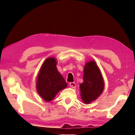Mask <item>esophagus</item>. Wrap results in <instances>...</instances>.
<instances>
[{
	"mask_svg": "<svg viewBox=\"0 0 135 135\" xmlns=\"http://www.w3.org/2000/svg\"><path fill=\"white\" fill-rule=\"evenodd\" d=\"M70 86L71 88L74 89V88H75V87H76V83H75L74 82H71V83H70Z\"/></svg>",
	"mask_w": 135,
	"mask_h": 135,
	"instance_id": "obj_1",
	"label": "esophagus"
}]
</instances>
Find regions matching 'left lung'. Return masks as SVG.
Listing matches in <instances>:
<instances>
[{"label": "left lung", "instance_id": "left-lung-1", "mask_svg": "<svg viewBox=\"0 0 135 135\" xmlns=\"http://www.w3.org/2000/svg\"><path fill=\"white\" fill-rule=\"evenodd\" d=\"M83 72V82L80 84V97L84 104H89L102 94L105 83L102 73L95 61L87 62Z\"/></svg>", "mask_w": 135, "mask_h": 135}]
</instances>
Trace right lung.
<instances>
[{
	"mask_svg": "<svg viewBox=\"0 0 135 135\" xmlns=\"http://www.w3.org/2000/svg\"><path fill=\"white\" fill-rule=\"evenodd\" d=\"M56 59L49 57L45 59L38 73L36 89L41 98L49 102L59 91L64 89L67 84L56 68Z\"/></svg>",
	"mask_w": 135,
	"mask_h": 135,
	"instance_id": "obj_1",
	"label": "right lung"
}]
</instances>
